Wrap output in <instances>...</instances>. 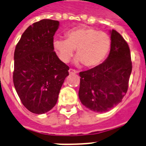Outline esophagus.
Listing matches in <instances>:
<instances>
[{
  "instance_id": "obj_1",
  "label": "esophagus",
  "mask_w": 146,
  "mask_h": 146,
  "mask_svg": "<svg viewBox=\"0 0 146 146\" xmlns=\"http://www.w3.org/2000/svg\"><path fill=\"white\" fill-rule=\"evenodd\" d=\"M69 73L70 74H73V73H77L78 72H77L76 70H73V69H70L69 70Z\"/></svg>"
}]
</instances>
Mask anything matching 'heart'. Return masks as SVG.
Returning a JSON list of instances; mask_svg holds the SVG:
<instances>
[{
    "label": "heart",
    "instance_id": "heart-1",
    "mask_svg": "<svg viewBox=\"0 0 146 146\" xmlns=\"http://www.w3.org/2000/svg\"><path fill=\"white\" fill-rule=\"evenodd\" d=\"M67 40L55 39L53 47L63 62L67 63L76 50L77 62L88 67L98 66L111 48V39L106 33L88 27L73 28L66 34Z\"/></svg>",
    "mask_w": 146,
    "mask_h": 146
}]
</instances>
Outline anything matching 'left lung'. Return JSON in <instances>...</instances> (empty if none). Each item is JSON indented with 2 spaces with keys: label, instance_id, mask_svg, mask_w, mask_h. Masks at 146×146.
Instances as JSON below:
<instances>
[{
  "label": "left lung",
  "instance_id": "left-lung-1",
  "mask_svg": "<svg viewBox=\"0 0 146 146\" xmlns=\"http://www.w3.org/2000/svg\"><path fill=\"white\" fill-rule=\"evenodd\" d=\"M111 48L106 61L79 73V98L84 106L97 112H107L121 102L132 71L127 42L115 30L110 31Z\"/></svg>",
  "mask_w": 146,
  "mask_h": 146
}]
</instances>
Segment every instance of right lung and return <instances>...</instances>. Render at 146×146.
<instances>
[{
  "instance_id": "right-lung-1",
  "label": "right lung",
  "mask_w": 146,
  "mask_h": 146,
  "mask_svg": "<svg viewBox=\"0 0 146 146\" xmlns=\"http://www.w3.org/2000/svg\"><path fill=\"white\" fill-rule=\"evenodd\" d=\"M58 21L42 19L22 34L14 52L13 83L25 107L35 114L52 110L57 103L69 67L54 51Z\"/></svg>"
}]
</instances>
